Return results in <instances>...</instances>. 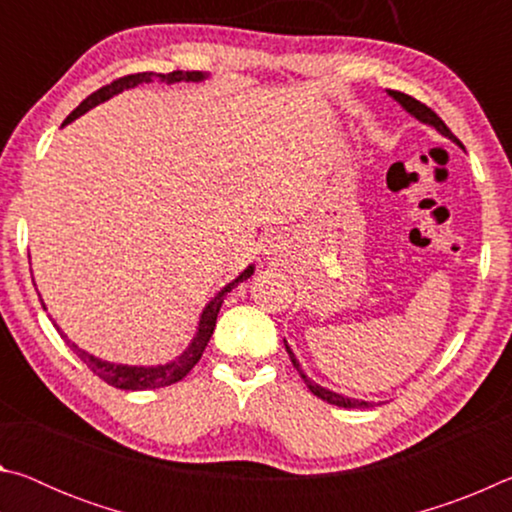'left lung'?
I'll return each instance as SVG.
<instances>
[{
	"mask_svg": "<svg viewBox=\"0 0 512 512\" xmlns=\"http://www.w3.org/2000/svg\"><path fill=\"white\" fill-rule=\"evenodd\" d=\"M388 94H391V97L400 103V106L409 112L411 117H415L418 121H422V124H427V126H431V128H436V131L440 133V135H445L447 140H452V142H456L458 146H463L461 142H458V137L449 131L447 128V124L443 119H440L436 112H433L431 108H427L424 106V103H420L418 99H413V97H409V94H404V92H397V90H388ZM284 345H287V352H289V357H291V363H293V368H296L298 372H300V377L305 379V384H307V388L311 393H314L316 397H320V400H325L327 404H334V406H343V409H370V406H375V402H366V400H354V397H345V395H341V393H334V391H329V388H325V386H318L316 381H311L305 372H302V368H300V363H298V359H296V354H293V350L289 348V343L284 341Z\"/></svg>",
	"mask_w": 512,
	"mask_h": 512,
	"instance_id": "1",
	"label": "left lung"
}]
</instances>
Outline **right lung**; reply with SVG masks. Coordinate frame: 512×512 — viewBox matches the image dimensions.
I'll list each match as a JSON object with an SVG mask.
<instances>
[{"mask_svg": "<svg viewBox=\"0 0 512 512\" xmlns=\"http://www.w3.org/2000/svg\"><path fill=\"white\" fill-rule=\"evenodd\" d=\"M205 79H207V74H203V72H183V69H176V72H169V74H155V72L128 74V76H124V79H117V81H112L110 85H103L101 90L92 92L88 99H83L79 103V108L72 110V115H69L63 121V126L72 124L74 119H79L81 115H85V112L92 110L94 106H99V103L108 101L110 97H115V94L137 88L140 83L162 81L167 85H173V83H198V81H205ZM253 273H255V266L250 264L244 273H239V277H235V280H232L230 284H225V287L219 293H216V296L210 302H207L203 314H201V320H198V329H196L192 343L187 345V350L180 354V357H176L169 363H162V366H128V363L103 361L99 357H94V354L81 350L76 343L69 341L67 334H63V329L56 325V320H51V323H54V327L58 329V334L63 336L65 343L69 345V350H74L76 357H79L85 363V366H88L94 372V375L106 381V384L121 388V391H146V388L171 386V384H176V381L183 379L187 372L196 366L198 359L203 357L205 345L210 343V336H212L214 327H216V316H219L223 298L228 296V293L235 289L239 282L248 280V277ZM40 302H42V298H40ZM42 309H47L45 302H42Z\"/></svg>", "mask_w": 512, "mask_h": 512, "instance_id": "1", "label": "right lung"}]
</instances>
